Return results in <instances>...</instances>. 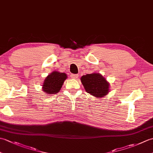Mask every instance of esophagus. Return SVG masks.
Listing matches in <instances>:
<instances>
[{
	"label": "esophagus",
	"mask_w": 153,
	"mask_h": 153,
	"mask_svg": "<svg viewBox=\"0 0 153 153\" xmlns=\"http://www.w3.org/2000/svg\"><path fill=\"white\" fill-rule=\"evenodd\" d=\"M79 77V75L78 74H71V77L72 79H76L78 78Z\"/></svg>",
	"instance_id": "1"
}]
</instances>
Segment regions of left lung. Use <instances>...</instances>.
<instances>
[{
	"mask_svg": "<svg viewBox=\"0 0 153 153\" xmlns=\"http://www.w3.org/2000/svg\"><path fill=\"white\" fill-rule=\"evenodd\" d=\"M80 79L86 92L96 98H102L110 92V83L99 73L86 74Z\"/></svg>",
	"mask_w": 153,
	"mask_h": 153,
	"instance_id": "obj_1",
	"label": "left lung"
}]
</instances>
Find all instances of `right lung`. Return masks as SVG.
I'll return each instance as SVG.
<instances>
[{
	"label": "right lung",
	"mask_w": 153,
	"mask_h": 153,
	"mask_svg": "<svg viewBox=\"0 0 153 153\" xmlns=\"http://www.w3.org/2000/svg\"><path fill=\"white\" fill-rule=\"evenodd\" d=\"M67 78L68 76L65 73L54 71L44 79L42 90L47 95L56 94L60 91L64 81Z\"/></svg>",
	"instance_id": "right-lung-1"
}]
</instances>
